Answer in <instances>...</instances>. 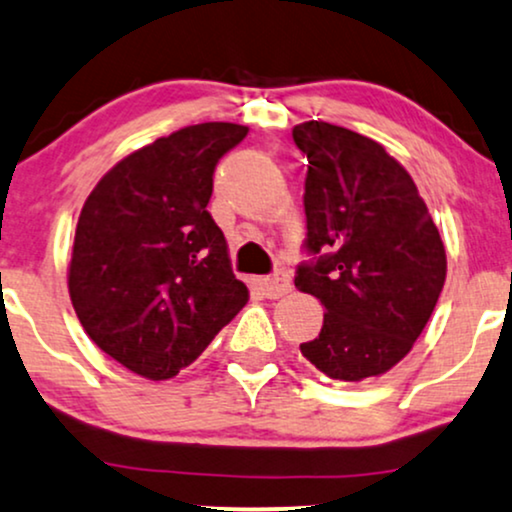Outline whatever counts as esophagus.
<instances>
[{
    "mask_svg": "<svg viewBox=\"0 0 512 512\" xmlns=\"http://www.w3.org/2000/svg\"><path fill=\"white\" fill-rule=\"evenodd\" d=\"M261 289L268 299H280V296L292 292V277H289V273H285V270H277L275 275L263 277Z\"/></svg>",
    "mask_w": 512,
    "mask_h": 512,
    "instance_id": "1",
    "label": "esophagus"
}]
</instances>
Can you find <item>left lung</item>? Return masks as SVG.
Masks as SVG:
<instances>
[{
    "mask_svg": "<svg viewBox=\"0 0 512 512\" xmlns=\"http://www.w3.org/2000/svg\"><path fill=\"white\" fill-rule=\"evenodd\" d=\"M308 156L306 251L294 285L325 306L301 353L332 380L394 368L425 330L446 280V249L406 168L382 144L323 121L296 125Z\"/></svg>",
    "mask_w": 512,
    "mask_h": 512,
    "instance_id": "8db88e82",
    "label": "left lung"
}]
</instances>
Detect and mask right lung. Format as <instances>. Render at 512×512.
<instances>
[{"mask_svg":"<svg viewBox=\"0 0 512 512\" xmlns=\"http://www.w3.org/2000/svg\"><path fill=\"white\" fill-rule=\"evenodd\" d=\"M246 132L199 123L159 137L118 161L80 211L73 308L99 349L147 380L197 361L249 301L206 211L218 161Z\"/></svg>","mask_w":512,"mask_h":512,"instance_id":"1","label":"right lung"}]
</instances>
